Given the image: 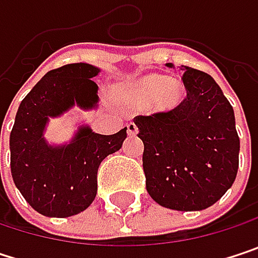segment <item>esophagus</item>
<instances>
[{"label":"esophagus","instance_id":"1","mask_svg":"<svg viewBox=\"0 0 258 258\" xmlns=\"http://www.w3.org/2000/svg\"><path fill=\"white\" fill-rule=\"evenodd\" d=\"M127 133H128V136H136V134L139 133L137 125H136L134 122H130V124H127Z\"/></svg>","mask_w":258,"mask_h":258}]
</instances>
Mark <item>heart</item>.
Returning <instances> with one entry per match:
<instances>
[{"mask_svg":"<svg viewBox=\"0 0 258 258\" xmlns=\"http://www.w3.org/2000/svg\"><path fill=\"white\" fill-rule=\"evenodd\" d=\"M130 94L142 101L155 97V101L161 107H173L180 98L182 88L178 82L169 80L161 75H149L137 80L131 88Z\"/></svg>","mask_w":258,"mask_h":258,"instance_id":"b5f03b06","label":"heart"}]
</instances>
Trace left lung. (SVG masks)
<instances>
[{
	"instance_id": "8db88e82",
	"label": "left lung",
	"mask_w": 258,
	"mask_h": 258,
	"mask_svg": "<svg viewBox=\"0 0 258 258\" xmlns=\"http://www.w3.org/2000/svg\"><path fill=\"white\" fill-rule=\"evenodd\" d=\"M173 67L172 64H166ZM186 97L166 112L136 116L149 196L175 211H202L233 185L239 167L234 112L208 73L182 66Z\"/></svg>"
}]
</instances>
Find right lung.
<instances>
[{
  "label": "right lung",
  "instance_id": "1",
  "mask_svg": "<svg viewBox=\"0 0 258 258\" xmlns=\"http://www.w3.org/2000/svg\"><path fill=\"white\" fill-rule=\"evenodd\" d=\"M98 69L67 64L50 70L22 100L10 133V169L15 185L26 202L44 217L66 218L85 211L97 194L100 163L121 149L127 128L103 136L82 127L64 146H49L43 131L49 118L78 104H97ZM1 131V130H0Z\"/></svg>",
  "mask_w": 258,
  "mask_h": 258
}]
</instances>
